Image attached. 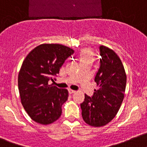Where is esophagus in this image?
Here are the masks:
<instances>
[{
    "label": "esophagus",
    "mask_w": 147,
    "mask_h": 147,
    "mask_svg": "<svg viewBox=\"0 0 147 147\" xmlns=\"http://www.w3.org/2000/svg\"><path fill=\"white\" fill-rule=\"evenodd\" d=\"M69 93L70 94H74L76 92V91H75V90H72V89H69Z\"/></svg>",
    "instance_id": "esophagus-1"
}]
</instances>
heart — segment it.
Instances as JSON below:
<instances>
[{
  "label": "heart",
  "instance_id": "obj_1",
  "mask_svg": "<svg viewBox=\"0 0 147 147\" xmlns=\"http://www.w3.org/2000/svg\"><path fill=\"white\" fill-rule=\"evenodd\" d=\"M92 60V56H91V53L89 51H85L82 53L81 55V61L83 62L84 61H88Z\"/></svg>",
  "mask_w": 147,
  "mask_h": 147
}]
</instances>
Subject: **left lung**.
Listing matches in <instances>:
<instances>
[{
  "label": "left lung",
  "mask_w": 147,
  "mask_h": 147,
  "mask_svg": "<svg viewBox=\"0 0 147 147\" xmlns=\"http://www.w3.org/2000/svg\"><path fill=\"white\" fill-rule=\"evenodd\" d=\"M100 68L94 78L99 88L92 96L85 94L80 104L82 116L86 123L102 127L111 121L122 103L127 77L121 60L116 53L105 46H100Z\"/></svg>",
  "instance_id": "8db88e82"
}]
</instances>
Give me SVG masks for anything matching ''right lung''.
<instances>
[{
  "mask_svg": "<svg viewBox=\"0 0 147 147\" xmlns=\"http://www.w3.org/2000/svg\"><path fill=\"white\" fill-rule=\"evenodd\" d=\"M74 51L59 44L41 45L29 53L18 75L21 102L28 116L41 125H49L61 116L68 91L50 82L56 80L66 59Z\"/></svg>",
  "mask_w": 147,
  "mask_h": 147,
  "instance_id": "obj_1",
  "label": "right lung"
}]
</instances>
